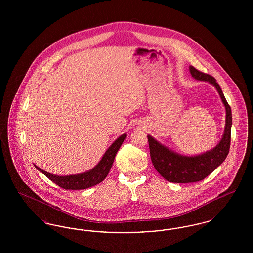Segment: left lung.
<instances>
[{
  "mask_svg": "<svg viewBox=\"0 0 253 253\" xmlns=\"http://www.w3.org/2000/svg\"><path fill=\"white\" fill-rule=\"evenodd\" d=\"M190 72L194 79L209 82L216 88L226 107V128L220 143L215 148L195 157H183L173 153L157 142L151 135H148L150 156L154 167L161 176L172 183H193L203 180L223 163L229 154L230 147L231 109L216 80L212 76L201 72L193 66H190Z\"/></svg>",
  "mask_w": 253,
  "mask_h": 253,
  "instance_id": "left-lung-1",
  "label": "left lung"
}]
</instances>
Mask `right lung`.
<instances>
[{"instance_id": "right-lung-1", "label": "right lung", "mask_w": 253, "mask_h": 253, "mask_svg": "<svg viewBox=\"0 0 253 253\" xmlns=\"http://www.w3.org/2000/svg\"><path fill=\"white\" fill-rule=\"evenodd\" d=\"M126 134H122L113 144L109 147L108 150L104 154L99 163L96 167L91 170L76 174V175H67V176H58L55 174H51L44 171L43 169L37 167L45 176H47L50 180L57 184L59 187L65 190H84L87 188L96 186L101 181L104 180L108 175L109 171L112 168L115 157L120 150L122 142L124 141Z\"/></svg>"}]
</instances>
